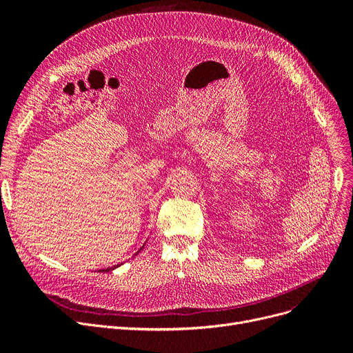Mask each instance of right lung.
<instances>
[{
  "mask_svg": "<svg viewBox=\"0 0 353 353\" xmlns=\"http://www.w3.org/2000/svg\"><path fill=\"white\" fill-rule=\"evenodd\" d=\"M120 265H116V266H111V268H107V269H101L100 272H111V270H114L116 268H119Z\"/></svg>",
  "mask_w": 353,
  "mask_h": 353,
  "instance_id": "right-lung-1",
  "label": "right lung"
}]
</instances>
